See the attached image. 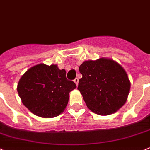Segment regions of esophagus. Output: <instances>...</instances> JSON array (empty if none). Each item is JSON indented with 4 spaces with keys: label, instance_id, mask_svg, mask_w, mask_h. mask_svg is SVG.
<instances>
[{
    "label": "esophagus",
    "instance_id": "34e87169",
    "mask_svg": "<svg viewBox=\"0 0 150 150\" xmlns=\"http://www.w3.org/2000/svg\"><path fill=\"white\" fill-rule=\"evenodd\" d=\"M74 82H75V84H76L77 86H78V78H75V79H74Z\"/></svg>",
    "mask_w": 150,
    "mask_h": 150
}]
</instances>
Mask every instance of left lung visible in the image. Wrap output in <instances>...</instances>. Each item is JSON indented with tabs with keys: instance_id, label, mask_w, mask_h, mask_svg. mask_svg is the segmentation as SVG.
I'll list each match as a JSON object with an SVG mask.
<instances>
[{
	"instance_id": "left-lung-1",
	"label": "left lung",
	"mask_w": 150,
	"mask_h": 150,
	"mask_svg": "<svg viewBox=\"0 0 150 150\" xmlns=\"http://www.w3.org/2000/svg\"><path fill=\"white\" fill-rule=\"evenodd\" d=\"M78 89L88 108L100 115L115 112L127 101L130 82L122 67L111 59L84 61Z\"/></svg>"
}]
</instances>
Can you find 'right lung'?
Returning <instances> with one entry per match:
<instances>
[{
	"mask_svg": "<svg viewBox=\"0 0 150 150\" xmlns=\"http://www.w3.org/2000/svg\"><path fill=\"white\" fill-rule=\"evenodd\" d=\"M76 84L57 65L40 64L31 67L21 78L18 92L23 105L35 115L54 117L64 112L69 92Z\"/></svg>",
	"mask_w": 150,
	"mask_h": 150,
	"instance_id": "obj_1",
	"label": "right lung"
}]
</instances>
